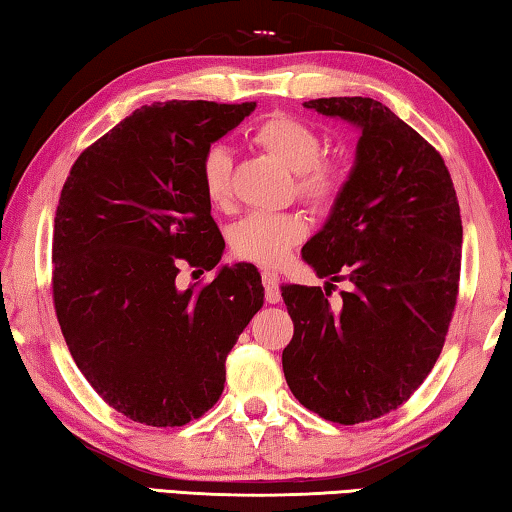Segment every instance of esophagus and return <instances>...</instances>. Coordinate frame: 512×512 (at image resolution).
Masks as SVG:
<instances>
[{
  "label": "esophagus",
  "mask_w": 512,
  "mask_h": 512,
  "mask_svg": "<svg viewBox=\"0 0 512 512\" xmlns=\"http://www.w3.org/2000/svg\"><path fill=\"white\" fill-rule=\"evenodd\" d=\"M262 282H264V298L266 302H271V305H277V302L282 300L280 296V277L273 271H264L262 273Z\"/></svg>",
  "instance_id": "esophagus-1"
}]
</instances>
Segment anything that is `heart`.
Returning <instances> with one entry per match:
<instances>
[{
	"label": "heart",
	"mask_w": 512,
	"mask_h": 512,
	"mask_svg": "<svg viewBox=\"0 0 512 512\" xmlns=\"http://www.w3.org/2000/svg\"><path fill=\"white\" fill-rule=\"evenodd\" d=\"M250 140L296 171V194L314 207H332L348 185V164L336 155H323V142L309 121L275 112L250 131ZM201 185L214 207L232 201V158L221 144L201 158ZM307 235V221L298 212H250L230 230L232 255L259 266H277Z\"/></svg>",
	"instance_id": "1"
}]
</instances>
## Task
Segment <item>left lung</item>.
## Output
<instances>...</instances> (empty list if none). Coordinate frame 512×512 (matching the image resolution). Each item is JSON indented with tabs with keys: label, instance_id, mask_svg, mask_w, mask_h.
Wrapping results in <instances>:
<instances>
[{
	"label": "left lung",
	"instance_id": "8db88e82",
	"mask_svg": "<svg viewBox=\"0 0 512 512\" xmlns=\"http://www.w3.org/2000/svg\"><path fill=\"white\" fill-rule=\"evenodd\" d=\"M307 108L361 128L357 164L325 228L302 248L334 284H282L293 339L282 368L296 400L339 424L395 411L440 357L461 282L463 225L443 155L368 97Z\"/></svg>",
	"mask_w": 512,
	"mask_h": 512
}]
</instances>
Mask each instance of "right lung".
<instances>
[{"mask_svg":"<svg viewBox=\"0 0 512 512\" xmlns=\"http://www.w3.org/2000/svg\"><path fill=\"white\" fill-rule=\"evenodd\" d=\"M255 106H142L76 158L60 192L51 246L58 325L101 400L146 427H183L212 409L225 357L264 302L253 264L176 289L185 264H219L225 241L201 158Z\"/></svg>","mask_w":512,"mask_h":512,"instance_id":"right-lung-1","label":"right lung"}]
</instances>
